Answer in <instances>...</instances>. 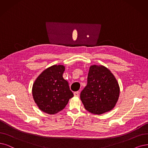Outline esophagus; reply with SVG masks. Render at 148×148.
Here are the masks:
<instances>
[{
  "label": "esophagus",
  "instance_id": "obj_1",
  "mask_svg": "<svg viewBox=\"0 0 148 148\" xmlns=\"http://www.w3.org/2000/svg\"><path fill=\"white\" fill-rule=\"evenodd\" d=\"M74 96L78 97V96H79V91H76V92H74Z\"/></svg>",
  "mask_w": 148,
  "mask_h": 148
}]
</instances>
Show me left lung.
<instances>
[{"label": "left lung", "instance_id": "obj_1", "mask_svg": "<svg viewBox=\"0 0 148 148\" xmlns=\"http://www.w3.org/2000/svg\"><path fill=\"white\" fill-rule=\"evenodd\" d=\"M120 88L111 71L102 65L90 66L87 85L80 93L85 108L101 114L111 111L118 101Z\"/></svg>", "mask_w": 148, "mask_h": 148}]
</instances>
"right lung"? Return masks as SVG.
I'll list each match as a JSON object with an SVG mask.
<instances>
[{"label":"right lung","instance_id":"1","mask_svg":"<svg viewBox=\"0 0 148 148\" xmlns=\"http://www.w3.org/2000/svg\"><path fill=\"white\" fill-rule=\"evenodd\" d=\"M65 70L62 64H54L38 76L32 86V96L42 112L54 114L62 110L74 96L68 81L63 77Z\"/></svg>","mask_w":148,"mask_h":148}]
</instances>
